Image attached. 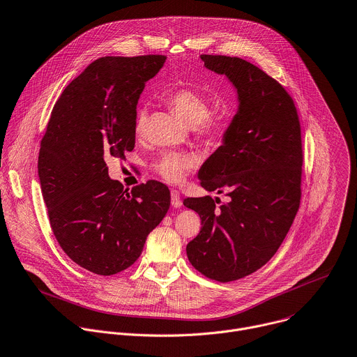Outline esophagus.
Listing matches in <instances>:
<instances>
[{"mask_svg":"<svg viewBox=\"0 0 357 357\" xmlns=\"http://www.w3.org/2000/svg\"><path fill=\"white\" fill-rule=\"evenodd\" d=\"M171 204L178 208L182 206V199L179 196V192L176 189H171Z\"/></svg>","mask_w":357,"mask_h":357,"instance_id":"34e87169","label":"esophagus"}]
</instances>
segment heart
<instances>
[{
    "mask_svg": "<svg viewBox=\"0 0 357 357\" xmlns=\"http://www.w3.org/2000/svg\"><path fill=\"white\" fill-rule=\"evenodd\" d=\"M169 107L182 119V121L193 129V132L210 142H220L228 130L227 113H210L208 99L190 88H179L171 92L167 98ZM147 126V110L140 109L136 114L135 132L142 136ZM193 168V158L185 153L167 151L161 154L153 164V169L164 181L169 183L182 182L189 171Z\"/></svg>",
    "mask_w": 357,
    "mask_h": 357,
    "instance_id": "heart-1",
    "label": "heart"
}]
</instances>
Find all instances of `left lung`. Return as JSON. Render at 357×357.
Instances as JSON below:
<instances>
[{"mask_svg": "<svg viewBox=\"0 0 357 357\" xmlns=\"http://www.w3.org/2000/svg\"><path fill=\"white\" fill-rule=\"evenodd\" d=\"M200 59L235 85L240 107L199 171L200 186L229 199L220 206L211 196L183 200L202 220L186 254L197 272L225 283L261 269L286 238L301 199V129L293 98L259 67L221 54Z\"/></svg>", "mask_w": 357, "mask_h": 357, "instance_id": "1", "label": "left lung"}]
</instances>
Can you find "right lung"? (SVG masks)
Listing matches in <instances>:
<instances>
[{"mask_svg": "<svg viewBox=\"0 0 357 357\" xmlns=\"http://www.w3.org/2000/svg\"><path fill=\"white\" fill-rule=\"evenodd\" d=\"M165 60H95L66 86L40 142L38 172L52 231L67 257L95 275L132 266L169 208L165 185L149 181L129 190L106 165L135 149L140 93Z\"/></svg>", "mask_w": 357, "mask_h": 357, "instance_id": "right-lung-1", "label": "right lung"}]
</instances>
